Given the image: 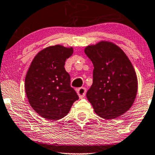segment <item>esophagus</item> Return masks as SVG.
I'll return each instance as SVG.
<instances>
[{"mask_svg": "<svg viewBox=\"0 0 155 155\" xmlns=\"http://www.w3.org/2000/svg\"><path fill=\"white\" fill-rule=\"evenodd\" d=\"M86 89L84 87H80L77 90V93L80 98H83L86 94Z\"/></svg>", "mask_w": 155, "mask_h": 155, "instance_id": "obj_1", "label": "esophagus"}]
</instances>
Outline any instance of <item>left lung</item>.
Returning a JSON list of instances; mask_svg holds the SVG:
<instances>
[{"instance_id": "obj_1", "label": "left lung", "mask_w": 155, "mask_h": 155, "mask_svg": "<svg viewBox=\"0 0 155 155\" xmlns=\"http://www.w3.org/2000/svg\"><path fill=\"white\" fill-rule=\"evenodd\" d=\"M94 65L93 83L87 97L97 115L113 119L126 113L134 102L137 80L132 63L113 43L101 41L84 49Z\"/></svg>"}]
</instances>
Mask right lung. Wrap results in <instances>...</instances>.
Masks as SVG:
<instances>
[{"label": "right lung", "instance_id": "right-lung-1", "mask_svg": "<svg viewBox=\"0 0 155 155\" xmlns=\"http://www.w3.org/2000/svg\"><path fill=\"white\" fill-rule=\"evenodd\" d=\"M73 53V48L49 46L38 53L31 63L25 78V92L29 104L41 117L61 119L79 99L64 68Z\"/></svg>", "mask_w": 155, "mask_h": 155}]
</instances>
